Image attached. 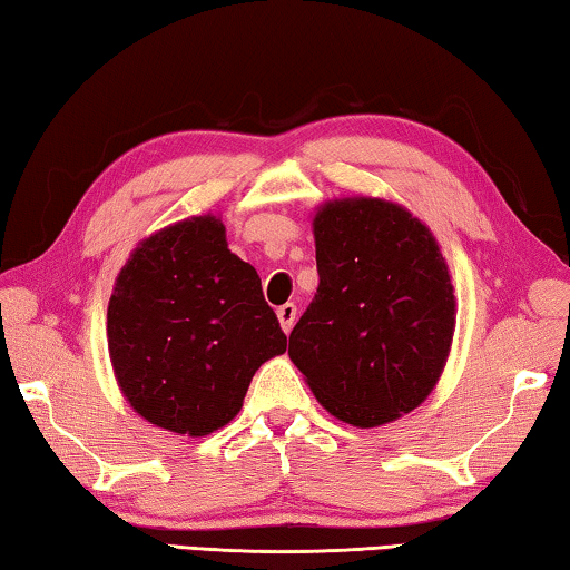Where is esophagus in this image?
Returning a JSON list of instances; mask_svg holds the SVG:
<instances>
[{"label": "esophagus", "mask_w": 570, "mask_h": 570, "mask_svg": "<svg viewBox=\"0 0 570 570\" xmlns=\"http://www.w3.org/2000/svg\"><path fill=\"white\" fill-rule=\"evenodd\" d=\"M276 316H278V324H282V330L288 334L294 330V322H296V306L294 304H284L276 308Z\"/></svg>", "instance_id": "34e87169"}]
</instances>
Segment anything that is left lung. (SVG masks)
<instances>
[{
	"instance_id": "obj_1",
	"label": "left lung",
	"mask_w": 570,
	"mask_h": 570,
	"mask_svg": "<svg viewBox=\"0 0 570 570\" xmlns=\"http://www.w3.org/2000/svg\"><path fill=\"white\" fill-rule=\"evenodd\" d=\"M320 288L288 356L336 420L380 428L428 400L455 334V294L432 230L382 198L314 216Z\"/></svg>"
}]
</instances>
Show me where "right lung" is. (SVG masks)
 <instances>
[{
  "mask_svg": "<svg viewBox=\"0 0 570 570\" xmlns=\"http://www.w3.org/2000/svg\"><path fill=\"white\" fill-rule=\"evenodd\" d=\"M108 350L130 407L204 438L236 417L258 366L286 352L256 268L230 254L216 216L140 240L115 278Z\"/></svg>",
  "mask_w": 570,
  "mask_h": 570,
  "instance_id": "right-lung-1",
  "label": "right lung"
}]
</instances>
